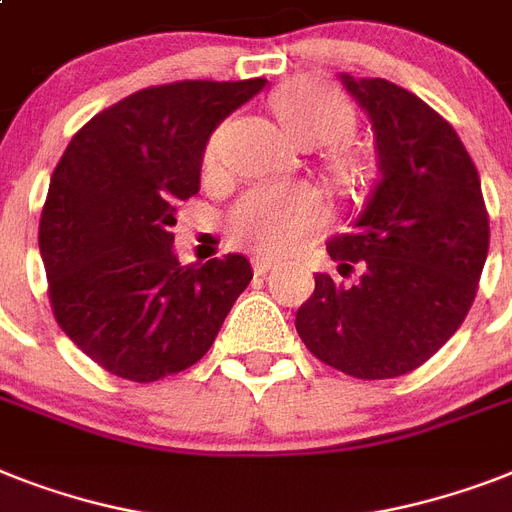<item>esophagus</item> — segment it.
Instances as JSON below:
<instances>
[{
	"instance_id": "34e87169",
	"label": "esophagus",
	"mask_w": 512,
	"mask_h": 512,
	"mask_svg": "<svg viewBox=\"0 0 512 512\" xmlns=\"http://www.w3.org/2000/svg\"><path fill=\"white\" fill-rule=\"evenodd\" d=\"M273 265H276V260H273V257H257V260H255V273H257V276H265V273H268V270L273 268Z\"/></svg>"
}]
</instances>
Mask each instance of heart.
Segmentation results:
<instances>
[{
	"instance_id": "b5f03b06",
	"label": "heart",
	"mask_w": 512,
	"mask_h": 512,
	"mask_svg": "<svg viewBox=\"0 0 512 512\" xmlns=\"http://www.w3.org/2000/svg\"><path fill=\"white\" fill-rule=\"evenodd\" d=\"M270 107L289 139L302 147L334 144L355 128V110L342 91L321 78H294L273 94ZM220 131L205 147V170L218 165ZM339 168L347 176H360V160L342 157ZM326 220V202L313 186H257L247 191L228 215V228L236 242L265 255H284L299 247Z\"/></svg>"
}]
</instances>
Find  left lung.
Here are the masks:
<instances>
[{
	"instance_id": "left-lung-1",
	"label": "left lung",
	"mask_w": 512,
	"mask_h": 512,
	"mask_svg": "<svg viewBox=\"0 0 512 512\" xmlns=\"http://www.w3.org/2000/svg\"><path fill=\"white\" fill-rule=\"evenodd\" d=\"M339 78L371 118L381 178L350 234L326 244L342 273H363L352 286L318 273L294 326L307 350L347 376H405L471 310L489 215L479 170L439 112L384 78Z\"/></svg>"
}]
</instances>
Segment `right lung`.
<instances>
[{
    "mask_svg": "<svg viewBox=\"0 0 512 512\" xmlns=\"http://www.w3.org/2000/svg\"><path fill=\"white\" fill-rule=\"evenodd\" d=\"M265 83L141 89L94 115L57 162L39 223L49 302L70 342L112 376L149 384L191 368L252 281L244 255L178 263L173 226L220 120Z\"/></svg>",
    "mask_w": 512,
    "mask_h": 512,
    "instance_id": "add662e5",
    "label": "right lung"
}]
</instances>
